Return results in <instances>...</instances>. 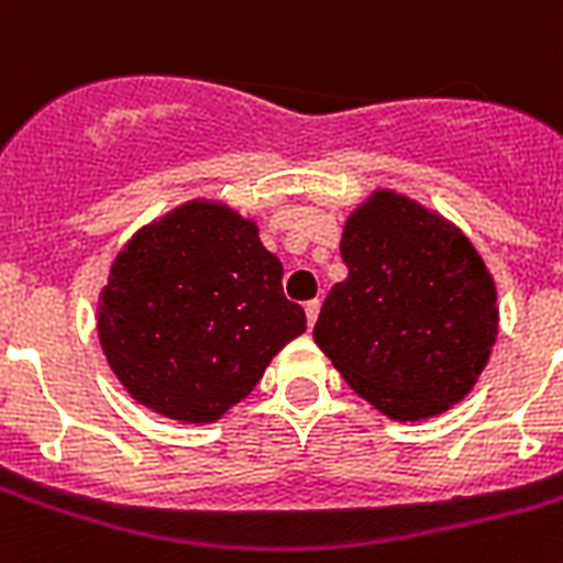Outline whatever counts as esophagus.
I'll list each match as a JSON object with an SVG mask.
<instances>
[{
    "label": "esophagus",
    "mask_w": 563,
    "mask_h": 563,
    "mask_svg": "<svg viewBox=\"0 0 563 563\" xmlns=\"http://www.w3.org/2000/svg\"><path fill=\"white\" fill-rule=\"evenodd\" d=\"M318 312H321V300H309V303H306V323H309V329L318 321Z\"/></svg>",
    "instance_id": "34e87169"
}]
</instances>
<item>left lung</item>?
<instances>
[{"instance_id": "1", "label": "left lung", "mask_w": 563, "mask_h": 563, "mask_svg": "<svg viewBox=\"0 0 563 563\" xmlns=\"http://www.w3.org/2000/svg\"><path fill=\"white\" fill-rule=\"evenodd\" d=\"M346 280L314 323L346 385L396 422L465 399L497 338V289L472 240L437 210L376 190L341 234Z\"/></svg>"}]
</instances>
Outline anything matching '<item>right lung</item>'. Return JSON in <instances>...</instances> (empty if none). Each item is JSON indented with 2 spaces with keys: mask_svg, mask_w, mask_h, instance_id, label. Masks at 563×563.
<instances>
[{
  "mask_svg": "<svg viewBox=\"0 0 563 563\" xmlns=\"http://www.w3.org/2000/svg\"><path fill=\"white\" fill-rule=\"evenodd\" d=\"M300 332L306 314L283 295L280 260L257 222L210 199L141 228L98 300L100 346L118 382L176 422H217Z\"/></svg>",
  "mask_w": 563,
  "mask_h": 563,
  "instance_id": "right-lung-1",
  "label": "right lung"
}]
</instances>
